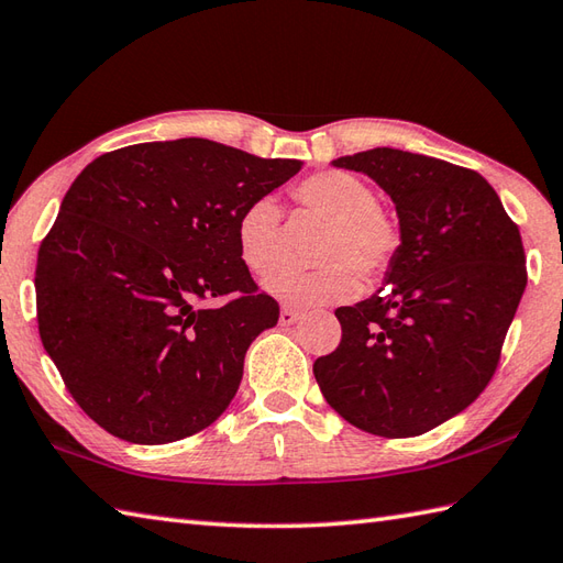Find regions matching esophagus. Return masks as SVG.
<instances>
[{
    "label": "esophagus",
    "instance_id": "obj_1",
    "mask_svg": "<svg viewBox=\"0 0 563 563\" xmlns=\"http://www.w3.org/2000/svg\"><path fill=\"white\" fill-rule=\"evenodd\" d=\"M300 319H302V312H295V309H288V307L280 309V327H292Z\"/></svg>",
    "mask_w": 563,
    "mask_h": 563
}]
</instances>
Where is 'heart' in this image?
<instances>
[{
  "label": "heart",
  "mask_w": 563,
  "mask_h": 563,
  "mask_svg": "<svg viewBox=\"0 0 563 563\" xmlns=\"http://www.w3.org/2000/svg\"><path fill=\"white\" fill-rule=\"evenodd\" d=\"M295 200L329 220L321 239L317 271H278L263 283V290L290 307L345 302L367 280L385 275L401 246L399 222L377 206L375 190L349 172H319L295 186ZM280 206L273 196H258L242 208L234 222V242L244 266L271 273L280 261Z\"/></svg>",
  "instance_id": "obj_1"
}]
</instances>
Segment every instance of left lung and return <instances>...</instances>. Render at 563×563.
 Instances as JSON below:
<instances>
[{"instance_id": "1", "label": "left lung", "mask_w": 563, "mask_h": 563, "mask_svg": "<svg viewBox=\"0 0 563 563\" xmlns=\"http://www.w3.org/2000/svg\"><path fill=\"white\" fill-rule=\"evenodd\" d=\"M391 198L401 246L379 288L339 307V349L317 357L331 409L373 435L411 438L470 406L498 365L528 285L525 251L482 174L375 147L331 162Z\"/></svg>"}]
</instances>
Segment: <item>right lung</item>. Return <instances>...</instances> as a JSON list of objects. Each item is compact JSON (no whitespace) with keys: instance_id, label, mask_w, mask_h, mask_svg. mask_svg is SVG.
Instances as JSON below:
<instances>
[{"instance_id":"obj_1","label":"right lung","mask_w":563,"mask_h":563,"mask_svg":"<svg viewBox=\"0 0 563 563\" xmlns=\"http://www.w3.org/2000/svg\"><path fill=\"white\" fill-rule=\"evenodd\" d=\"M300 169L184 137L109 152L75 178L35 300L45 351L91 421L164 445L224 413L249 345L280 314L239 258L236 214ZM212 296L231 300L208 308Z\"/></svg>"}]
</instances>
